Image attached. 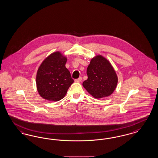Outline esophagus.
<instances>
[{
  "label": "esophagus",
  "mask_w": 158,
  "mask_h": 158,
  "mask_svg": "<svg viewBox=\"0 0 158 158\" xmlns=\"http://www.w3.org/2000/svg\"><path fill=\"white\" fill-rule=\"evenodd\" d=\"M81 80H82V78H81V77H79L78 79H75V81L77 82V83H79V82H81Z\"/></svg>",
  "instance_id": "obj_1"
}]
</instances>
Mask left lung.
I'll list each match as a JSON object with an SVG mask.
<instances>
[{"mask_svg":"<svg viewBox=\"0 0 158 158\" xmlns=\"http://www.w3.org/2000/svg\"><path fill=\"white\" fill-rule=\"evenodd\" d=\"M87 79L83 86L95 98L111 95L115 91L118 79L110 62L101 55L91 58L87 69Z\"/></svg>","mask_w":158,"mask_h":158,"instance_id":"left-lung-1","label":"left lung"}]
</instances>
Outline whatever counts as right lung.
Instances as JSON below:
<instances>
[{
	"mask_svg": "<svg viewBox=\"0 0 158 158\" xmlns=\"http://www.w3.org/2000/svg\"><path fill=\"white\" fill-rule=\"evenodd\" d=\"M67 58L60 52L52 53L39 67L36 78L39 95L44 100L58 101L67 94L73 79L65 67Z\"/></svg>",
	"mask_w": 158,
	"mask_h": 158,
	"instance_id": "obj_1",
	"label": "right lung"
}]
</instances>
